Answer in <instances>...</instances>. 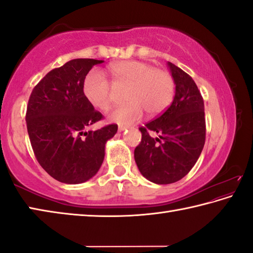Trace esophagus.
Instances as JSON below:
<instances>
[{
	"label": "esophagus",
	"mask_w": 253,
	"mask_h": 253,
	"mask_svg": "<svg viewBox=\"0 0 253 253\" xmlns=\"http://www.w3.org/2000/svg\"><path fill=\"white\" fill-rule=\"evenodd\" d=\"M126 129H127V127H125V126H118V131H124Z\"/></svg>",
	"instance_id": "1"
}]
</instances>
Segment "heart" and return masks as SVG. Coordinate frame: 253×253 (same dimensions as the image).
Segmentation results:
<instances>
[{"instance_id":"1","label":"heart","mask_w":253,"mask_h":253,"mask_svg":"<svg viewBox=\"0 0 253 253\" xmlns=\"http://www.w3.org/2000/svg\"><path fill=\"white\" fill-rule=\"evenodd\" d=\"M107 71L115 87L128 85L125 95L127 104L111 111L108 116L111 122L130 125L143 117L144 110L149 116H156L172 102L175 83L169 71L136 60L114 62L107 67ZM83 92L96 109L105 111L110 108L113 92L108 81L100 72L92 70L84 77Z\"/></svg>"}]
</instances>
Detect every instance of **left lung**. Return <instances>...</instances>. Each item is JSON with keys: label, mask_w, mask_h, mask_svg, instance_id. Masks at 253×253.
<instances>
[{"label": "left lung", "mask_w": 253, "mask_h": 253, "mask_svg": "<svg viewBox=\"0 0 253 253\" xmlns=\"http://www.w3.org/2000/svg\"><path fill=\"white\" fill-rule=\"evenodd\" d=\"M175 96L161 116L139 127L142 140L134 157L139 172L155 184L179 181L190 172L205 143L204 101L198 85L181 68L168 62ZM157 133L158 137L150 136Z\"/></svg>", "instance_id": "1"}]
</instances>
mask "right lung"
<instances>
[{
	"mask_svg": "<svg viewBox=\"0 0 253 253\" xmlns=\"http://www.w3.org/2000/svg\"><path fill=\"white\" fill-rule=\"evenodd\" d=\"M104 61L74 59L48 72L33 88L27 107L28 134L38 162L54 179L80 184L95 176L105 145L117 132L115 124L87 130L102 115L84 96L83 83Z\"/></svg>",
	"mask_w": 253,
	"mask_h": 253,
	"instance_id": "obj_1",
	"label": "right lung"
}]
</instances>
